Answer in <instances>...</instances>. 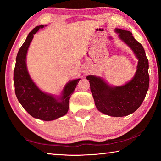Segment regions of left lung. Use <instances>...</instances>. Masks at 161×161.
Returning a JSON list of instances; mask_svg holds the SVG:
<instances>
[{
	"label": "left lung",
	"mask_w": 161,
	"mask_h": 161,
	"mask_svg": "<svg viewBox=\"0 0 161 161\" xmlns=\"http://www.w3.org/2000/svg\"><path fill=\"white\" fill-rule=\"evenodd\" d=\"M115 31L138 59L135 75L122 86H111L103 78L95 75L86 78L89 80L96 108L105 115L124 117L135 112L144 100L149 86L148 61L142 45L130 31L117 28Z\"/></svg>",
	"instance_id": "8db88e82"
}]
</instances>
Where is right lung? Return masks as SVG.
I'll use <instances>...</instances> for the list:
<instances>
[{
	"mask_svg": "<svg viewBox=\"0 0 161 161\" xmlns=\"http://www.w3.org/2000/svg\"><path fill=\"white\" fill-rule=\"evenodd\" d=\"M46 26L35 27L19 48L16 58L13 80L16 96L25 110L34 118L51 121L68 112L69 98L81 79L68 81L58 96L43 92L31 80L26 63L27 51L34 34Z\"/></svg>",
	"mask_w": 161,
	"mask_h": 161,
	"instance_id": "right-lung-1",
	"label": "right lung"
}]
</instances>
